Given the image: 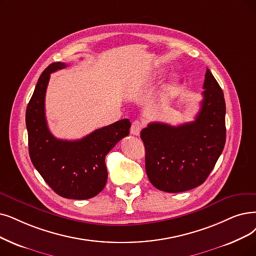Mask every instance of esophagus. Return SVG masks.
I'll use <instances>...</instances> for the list:
<instances>
[{
  "label": "esophagus",
  "mask_w": 256,
  "mask_h": 256,
  "mask_svg": "<svg viewBox=\"0 0 256 256\" xmlns=\"http://www.w3.org/2000/svg\"><path fill=\"white\" fill-rule=\"evenodd\" d=\"M142 128V122L140 120H134L132 122L131 128H130V134H134V136H140V130Z\"/></svg>",
  "instance_id": "34e87169"
}]
</instances>
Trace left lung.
<instances>
[{
  "label": "left lung",
  "mask_w": 256,
  "mask_h": 256,
  "mask_svg": "<svg viewBox=\"0 0 256 256\" xmlns=\"http://www.w3.org/2000/svg\"><path fill=\"white\" fill-rule=\"evenodd\" d=\"M202 87L204 98L193 122L180 126L153 122L140 132L147 176L158 190L176 193L202 185L222 154L226 104L209 69Z\"/></svg>",
  "instance_id": "obj_1"
}]
</instances>
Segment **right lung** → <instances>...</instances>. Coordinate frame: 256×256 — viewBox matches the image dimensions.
<instances>
[{
    "mask_svg": "<svg viewBox=\"0 0 256 256\" xmlns=\"http://www.w3.org/2000/svg\"><path fill=\"white\" fill-rule=\"evenodd\" d=\"M65 63L50 64L40 74L26 109L29 156L49 187L65 198L88 200L104 189L108 173L105 158L118 142L129 134L128 118L91 132L76 140L51 134L45 116V96L50 74Z\"/></svg>",
    "mask_w": 256,
    "mask_h": 256,
    "instance_id": "add662e5",
    "label": "right lung"
}]
</instances>
